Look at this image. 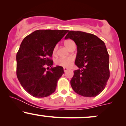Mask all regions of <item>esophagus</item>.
Returning a JSON list of instances; mask_svg holds the SVG:
<instances>
[{"mask_svg": "<svg viewBox=\"0 0 126 126\" xmlns=\"http://www.w3.org/2000/svg\"><path fill=\"white\" fill-rule=\"evenodd\" d=\"M63 70H64V72H66L68 70V68L67 67H63Z\"/></svg>", "mask_w": 126, "mask_h": 126, "instance_id": "1", "label": "esophagus"}]
</instances>
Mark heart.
Listing matches in <instances>:
<instances>
[{
    "label": "heart",
    "mask_w": 126,
    "mask_h": 126,
    "mask_svg": "<svg viewBox=\"0 0 126 126\" xmlns=\"http://www.w3.org/2000/svg\"><path fill=\"white\" fill-rule=\"evenodd\" d=\"M75 43L74 41H72L71 40H67L64 42V45L67 48L69 49L70 48V47L72 46L73 44H74ZM57 49V46H56L54 47L53 50V54H55L56 53ZM73 62V58L72 57H61V58H59L57 59L56 61V64L58 66H62V67H69L72 64Z\"/></svg>",
    "instance_id": "b5f03b06"
}]
</instances>
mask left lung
Returning <instances> with one entry per match:
<instances>
[{
    "instance_id": "1",
    "label": "left lung",
    "mask_w": 126,
    "mask_h": 126,
    "mask_svg": "<svg viewBox=\"0 0 126 126\" xmlns=\"http://www.w3.org/2000/svg\"><path fill=\"white\" fill-rule=\"evenodd\" d=\"M73 40L77 46L75 63L79 69L70 80L73 91L86 97L97 96L104 89L110 77L109 55L104 42L96 35L70 31L64 39Z\"/></svg>"
}]
</instances>
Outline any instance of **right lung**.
Here are the masks:
<instances>
[{
  "instance_id": "obj_1",
  "label": "right lung",
  "mask_w": 126,
  "mask_h": 126,
  "mask_svg": "<svg viewBox=\"0 0 126 126\" xmlns=\"http://www.w3.org/2000/svg\"><path fill=\"white\" fill-rule=\"evenodd\" d=\"M68 30H37L25 37L16 54V75L23 88L36 98L48 96L54 92L64 70L51 67L53 50Z\"/></svg>"
}]
</instances>
